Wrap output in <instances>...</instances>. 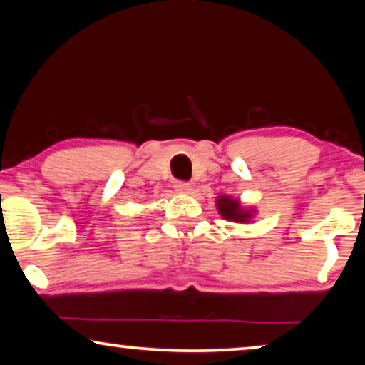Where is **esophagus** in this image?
I'll use <instances>...</instances> for the list:
<instances>
[{
  "instance_id": "1",
  "label": "esophagus",
  "mask_w": 365,
  "mask_h": 365,
  "mask_svg": "<svg viewBox=\"0 0 365 365\" xmlns=\"http://www.w3.org/2000/svg\"><path fill=\"white\" fill-rule=\"evenodd\" d=\"M173 188H175L178 193H190L192 192V183L185 182V180H178V182H175V185H173Z\"/></svg>"
}]
</instances>
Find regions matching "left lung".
<instances>
[{
    "instance_id": "obj_1",
    "label": "left lung",
    "mask_w": 365,
    "mask_h": 365,
    "mask_svg": "<svg viewBox=\"0 0 365 365\" xmlns=\"http://www.w3.org/2000/svg\"><path fill=\"white\" fill-rule=\"evenodd\" d=\"M217 210H220V213L226 217V220H232V221H246L249 216V213H244L239 208V203L236 200H231L227 197H221L217 200Z\"/></svg>"
}]
</instances>
